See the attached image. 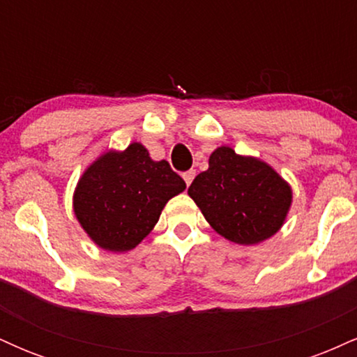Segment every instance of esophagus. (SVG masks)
<instances>
[{
	"instance_id": "34e87169",
	"label": "esophagus",
	"mask_w": 357,
	"mask_h": 357,
	"mask_svg": "<svg viewBox=\"0 0 357 357\" xmlns=\"http://www.w3.org/2000/svg\"><path fill=\"white\" fill-rule=\"evenodd\" d=\"M195 176H196V171H195V169H190V171H186V173L183 174V179H184V181H186L188 186H190L192 179H195Z\"/></svg>"
}]
</instances>
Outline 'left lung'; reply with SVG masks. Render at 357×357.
I'll list each match as a JSON object with an SVG mask.
<instances>
[{
  "label": "left lung",
  "instance_id": "obj_1",
  "mask_svg": "<svg viewBox=\"0 0 357 357\" xmlns=\"http://www.w3.org/2000/svg\"><path fill=\"white\" fill-rule=\"evenodd\" d=\"M188 195L216 233L240 245H255L280 230L292 190L267 162L221 146Z\"/></svg>",
  "mask_w": 357,
  "mask_h": 357
}]
</instances>
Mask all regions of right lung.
Returning <instances> with one entry per match:
<instances>
[{"mask_svg":"<svg viewBox=\"0 0 357 357\" xmlns=\"http://www.w3.org/2000/svg\"><path fill=\"white\" fill-rule=\"evenodd\" d=\"M186 183L167 161H153L142 144L109 151L82 174L73 211L100 248L127 252L149 235L171 198Z\"/></svg>","mask_w":357,"mask_h":357,"instance_id":"obj_1","label":"right lung"}]
</instances>
